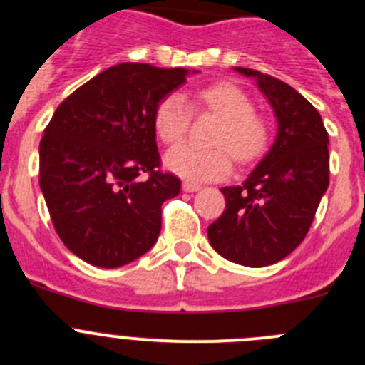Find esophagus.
<instances>
[{"instance_id":"obj_1","label":"esophagus","mask_w":365,"mask_h":365,"mask_svg":"<svg viewBox=\"0 0 365 365\" xmlns=\"http://www.w3.org/2000/svg\"><path fill=\"white\" fill-rule=\"evenodd\" d=\"M182 190H185V192H188V193L199 192V190H201V185H195V182L185 180V182H182Z\"/></svg>"}]
</instances>
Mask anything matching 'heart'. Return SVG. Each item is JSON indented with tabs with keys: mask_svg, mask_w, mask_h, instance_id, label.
Wrapping results in <instances>:
<instances>
[{
	"mask_svg": "<svg viewBox=\"0 0 365 365\" xmlns=\"http://www.w3.org/2000/svg\"><path fill=\"white\" fill-rule=\"evenodd\" d=\"M186 103L175 95L164 96L153 109V131L166 146L182 143L193 117L215 118L208 133V150L180 146L166 155V168L192 182H206L227 177L232 161L240 170L257 166L272 146V125L265 115L254 109L245 89L219 80L199 87Z\"/></svg>",
	"mask_w": 365,
	"mask_h": 365,
	"instance_id": "obj_1",
	"label": "heart"
}]
</instances>
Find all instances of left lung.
<instances>
[{
    "label": "left lung",
    "instance_id": "8db88e82",
    "mask_svg": "<svg viewBox=\"0 0 365 365\" xmlns=\"http://www.w3.org/2000/svg\"><path fill=\"white\" fill-rule=\"evenodd\" d=\"M254 76L278 118L269 155L241 186L221 188L225 212L208 240L225 259L243 267L278 263L305 240L329 186V135L320 113L289 83L259 71Z\"/></svg>",
    "mask_w": 365,
    "mask_h": 365
}]
</instances>
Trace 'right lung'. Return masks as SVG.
Wrapping results in <instances>:
<instances>
[{
	"label": "right lung",
	"mask_w": 365,
	"mask_h": 365,
	"mask_svg": "<svg viewBox=\"0 0 365 365\" xmlns=\"http://www.w3.org/2000/svg\"><path fill=\"white\" fill-rule=\"evenodd\" d=\"M186 69L125 62L96 74L58 106L40 143V188L74 256L117 269L146 254L163 202L180 180L160 170L153 109Z\"/></svg>",
	"instance_id": "add662e5"
}]
</instances>
